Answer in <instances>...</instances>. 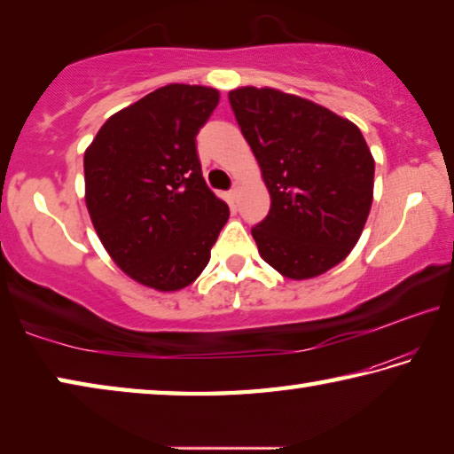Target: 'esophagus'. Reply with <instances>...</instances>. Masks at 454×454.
Listing matches in <instances>:
<instances>
[{
  "mask_svg": "<svg viewBox=\"0 0 454 454\" xmlns=\"http://www.w3.org/2000/svg\"><path fill=\"white\" fill-rule=\"evenodd\" d=\"M238 192H240V186H238V184H234L232 190H230L228 194H230V198H236V196H238Z\"/></svg>",
  "mask_w": 454,
  "mask_h": 454,
  "instance_id": "obj_1",
  "label": "esophagus"
}]
</instances>
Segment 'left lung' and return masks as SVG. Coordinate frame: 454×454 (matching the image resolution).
<instances>
[{
    "label": "left lung",
    "mask_w": 454,
    "mask_h": 454,
    "mask_svg": "<svg viewBox=\"0 0 454 454\" xmlns=\"http://www.w3.org/2000/svg\"><path fill=\"white\" fill-rule=\"evenodd\" d=\"M228 99L270 192V212L252 228L260 256L292 280L340 264L372 206L374 158L360 129L274 88H238Z\"/></svg>",
    "instance_id": "1"
}]
</instances>
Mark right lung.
I'll return each instance as SVG.
<instances>
[{"mask_svg":"<svg viewBox=\"0 0 454 454\" xmlns=\"http://www.w3.org/2000/svg\"><path fill=\"white\" fill-rule=\"evenodd\" d=\"M218 99L214 88L168 83L107 118L83 153L98 238L148 288L194 282L228 222V204L206 186L196 152Z\"/></svg>","mask_w":454,"mask_h":454,"instance_id":"right-lung-1","label":"right lung"}]
</instances>
